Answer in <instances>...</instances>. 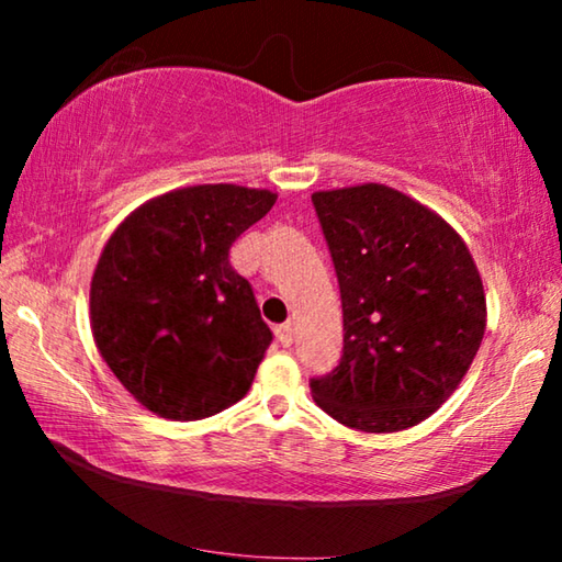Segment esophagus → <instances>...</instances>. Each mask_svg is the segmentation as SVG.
<instances>
[{
	"label": "esophagus",
	"mask_w": 562,
	"mask_h": 562,
	"mask_svg": "<svg viewBox=\"0 0 562 562\" xmlns=\"http://www.w3.org/2000/svg\"><path fill=\"white\" fill-rule=\"evenodd\" d=\"M274 335H278L282 347H290L292 345V337H294V329H292V325L288 322V325H280L278 329H274Z\"/></svg>",
	"instance_id": "1"
}]
</instances>
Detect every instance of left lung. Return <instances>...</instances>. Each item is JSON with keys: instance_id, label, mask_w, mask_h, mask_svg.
Here are the masks:
<instances>
[{"instance_id": "1", "label": "left lung", "mask_w": 562, "mask_h": 562, "mask_svg": "<svg viewBox=\"0 0 562 562\" xmlns=\"http://www.w3.org/2000/svg\"><path fill=\"white\" fill-rule=\"evenodd\" d=\"M335 262L345 351L312 398L369 434L422 424L459 389L486 331V292L463 237L382 183L317 190Z\"/></svg>"}]
</instances>
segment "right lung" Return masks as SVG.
I'll return each instance as SVG.
<instances>
[{"label":"right lung","instance_id":"1","mask_svg":"<svg viewBox=\"0 0 562 562\" xmlns=\"http://www.w3.org/2000/svg\"><path fill=\"white\" fill-rule=\"evenodd\" d=\"M278 193L207 183L150 198L123 221L91 278V331L140 406L198 422L240 402L272 341L227 252Z\"/></svg>","mask_w":562,"mask_h":562}]
</instances>
